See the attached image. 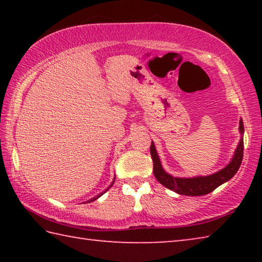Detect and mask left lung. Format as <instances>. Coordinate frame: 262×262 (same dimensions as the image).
<instances>
[{
    "mask_svg": "<svg viewBox=\"0 0 262 262\" xmlns=\"http://www.w3.org/2000/svg\"><path fill=\"white\" fill-rule=\"evenodd\" d=\"M239 130L243 134L244 133V123L243 120L239 121ZM150 154H151V158L154 162V174L156 179L166 188L173 190V192L181 194V195H188V196H200V195H206L208 193H211L212 190L216 189L219 186L224 184L232 178V177L237 173L239 166H241L243 161V154H244V141L241 139L238 147L236 149V152L233 155L232 161L229 163V165L225 166L223 170L216 172L214 174L207 176V177H195V178H176L167 174L165 171L163 170L161 161L157 155L156 149H155L154 142H151L150 145Z\"/></svg>",
    "mask_w": 262,
    "mask_h": 262,
    "instance_id": "left-lung-1",
    "label": "left lung"
}]
</instances>
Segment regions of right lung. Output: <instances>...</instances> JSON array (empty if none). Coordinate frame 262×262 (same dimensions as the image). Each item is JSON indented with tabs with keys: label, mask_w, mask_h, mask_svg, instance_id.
Returning a JSON list of instances; mask_svg holds the SVG:
<instances>
[{
	"label": "right lung",
	"mask_w": 262,
	"mask_h": 262,
	"mask_svg": "<svg viewBox=\"0 0 262 262\" xmlns=\"http://www.w3.org/2000/svg\"><path fill=\"white\" fill-rule=\"evenodd\" d=\"M114 179H115V178H114ZM113 183H114V181H113ZM113 183H112V185H113ZM112 185H111V186H112ZM111 186H110V187H111ZM110 187H108V188H110ZM106 190H107V189H106ZM99 196H100V195H99ZM99 196H97V198H95V199H92V200H96V199H98ZM92 200H91V201H92Z\"/></svg>",
	"instance_id": "obj_1"
}]
</instances>
